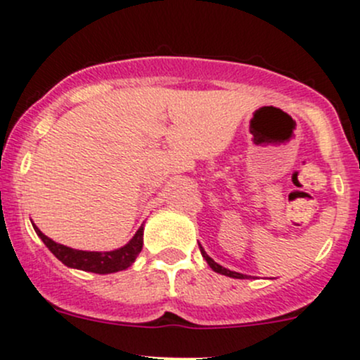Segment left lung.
<instances>
[{"label": "left lung", "instance_id": "1", "mask_svg": "<svg viewBox=\"0 0 360 360\" xmlns=\"http://www.w3.org/2000/svg\"><path fill=\"white\" fill-rule=\"evenodd\" d=\"M198 245H200V252H202L203 259L207 260V264H209V266H210L212 269H214L215 272H219V274L229 276V278H236V279H245V278H247V272L233 269V267H226L224 264H221V262H219V260L212 259V255H210L209 252H207L205 248L202 247V243H198Z\"/></svg>", "mask_w": 360, "mask_h": 360}]
</instances>
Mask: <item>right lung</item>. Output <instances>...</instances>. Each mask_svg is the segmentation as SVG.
Returning a JSON list of instances; mask_svg holds the SVG:
<instances>
[{
	"label": "right lung",
	"mask_w": 360,
	"mask_h": 360,
	"mask_svg": "<svg viewBox=\"0 0 360 360\" xmlns=\"http://www.w3.org/2000/svg\"><path fill=\"white\" fill-rule=\"evenodd\" d=\"M36 233L44 241L48 248L55 253L58 260L65 266L75 269L96 272V274H110V272L124 271L131 266L143 248V224L134 231V234L120 247L108 250H88L75 248L70 245H63L44 234L37 226H34Z\"/></svg>",
	"instance_id": "1"
}]
</instances>
